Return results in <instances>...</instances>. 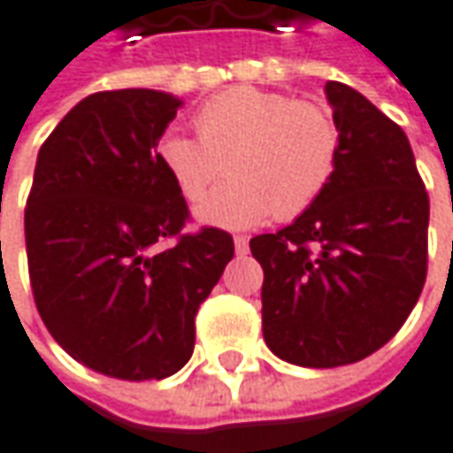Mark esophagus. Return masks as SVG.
I'll return each instance as SVG.
<instances>
[{
  "label": "esophagus",
  "mask_w": 453,
  "mask_h": 453,
  "mask_svg": "<svg viewBox=\"0 0 453 453\" xmlns=\"http://www.w3.org/2000/svg\"><path fill=\"white\" fill-rule=\"evenodd\" d=\"M233 243H235V253H238V256H246V253H248V238H246V235H235V238H233Z\"/></svg>",
  "instance_id": "34e87169"
}]
</instances>
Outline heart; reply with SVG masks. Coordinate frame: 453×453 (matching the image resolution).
<instances>
[{"label":"heart","mask_w":453,"mask_h":453,"mask_svg":"<svg viewBox=\"0 0 453 453\" xmlns=\"http://www.w3.org/2000/svg\"><path fill=\"white\" fill-rule=\"evenodd\" d=\"M197 139L167 131L157 162L188 200H200L227 163L230 182L195 207L200 223L227 230L291 220L329 188L340 162V127L317 101L233 88L195 113Z\"/></svg>","instance_id":"b5f03b06"}]
</instances>
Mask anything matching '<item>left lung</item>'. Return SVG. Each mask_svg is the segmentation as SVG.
<instances>
[{"label": "left lung", "instance_id": "1", "mask_svg": "<svg viewBox=\"0 0 453 453\" xmlns=\"http://www.w3.org/2000/svg\"><path fill=\"white\" fill-rule=\"evenodd\" d=\"M325 93L340 127L329 188L291 226L250 238L264 340L302 367L380 349L418 302L428 261V195L403 128L344 83Z\"/></svg>", "mask_w": 453, "mask_h": 453}]
</instances>
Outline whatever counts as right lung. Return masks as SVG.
<instances>
[{"mask_svg":"<svg viewBox=\"0 0 453 453\" xmlns=\"http://www.w3.org/2000/svg\"><path fill=\"white\" fill-rule=\"evenodd\" d=\"M182 101L101 90L37 154L25 243L35 304L73 360L119 380H162L195 349V314L233 258L226 230L182 235V192L157 142ZM165 237L178 243L159 249Z\"/></svg>","mask_w":453,"mask_h":453,"instance_id":"1","label":"right lung"}]
</instances>
